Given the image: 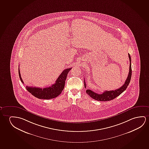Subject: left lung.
<instances>
[{
  "mask_svg": "<svg viewBox=\"0 0 149 149\" xmlns=\"http://www.w3.org/2000/svg\"><path fill=\"white\" fill-rule=\"evenodd\" d=\"M129 57L130 60V68L129 72L127 76V78L125 80V84L123 86H121L120 88L116 89L115 90L112 91H106L104 92V93L99 94L97 93H95L94 92L91 91L90 90H86V93L88 94L91 98L93 99L98 100V101H102V102H106V101H110L111 100L114 99L116 97L118 96L119 95H120L121 93L125 91L126 88H127L128 85L129 84L132 75V68H131V58L129 54ZM84 87L86 88V84L85 80L84 81Z\"/></svg>",
  "mask_w": 149,
  "mask_h": 149,
  "instance_id": "8db88e82",
  "label": "left lung"
}]
</instances>
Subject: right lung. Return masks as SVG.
<instances>
[{"label":"right lung","mask_w":149,"mask_h":149,"mask_svg":"<svg viewBox=\"0 0 149 149\" xmlns=\"http://www.w3.org/2000/svg\"><path fill=\"white\" fill-rule=\"evenodd\" d=\"M71 68L65 69L59 76L58 78L54 84L49 87L41 88L33 86H26V90L31 93L36 98L39 99H50L54 98L60 95L65 87V81L67 78V75L69 72L71 70ZM18 73L20 79L23 84L24 81L22 79L20 73L19 68H18Z\"/></svg>","instance_id":"obj_1"}]
</instances>
